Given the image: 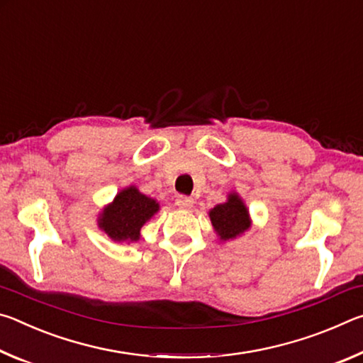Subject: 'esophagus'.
I'll return each mask as SVG.
<instances>
[{
	"label": "esophagus",
	"instance_id": "1",
	"mask_svg": "<svg viewBox=\"0 0 363 363\" xmlns=\"http://www.w3.org/2000/svg\"><path fill=\"white\" fill-rule=\"evenodd\" d=\"M176 205L181 208V210H189V208L194 206V199H190L187 195H179L176 199Z\"/></svg>",
	"mask_w": 363,
	"mask_h": 363
}]
</instances>
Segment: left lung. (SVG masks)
<instances>
[{"label":"left lung","instance_id":"1","mask_svg":"<svg viewBox=\"0 0 363 363\" xmlns=\"http://www.w3.org/2000/svg\"><path fill=\"white\" fill-rule=\"evenodd\" d=\"M213 230L220 243L235 240L251 229V216L247 205L238 192L230 190L227 200L208 211Z\"/></svg>","mask_w":363,"mask_h":363}]
</instances>
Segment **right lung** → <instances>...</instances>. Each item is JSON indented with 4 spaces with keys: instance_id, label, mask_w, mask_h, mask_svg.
<instances>
[{
    "instance_id": "obj_1",
    "label": "right lung",
    "mask_w": 363,
    "mask_h": 363,
    "mask_svg": "<svg viewBox=\"0 0 363 363\" xmlns=\"http://www.w3.org/2000/svg\"><path fill=\"white\" fill-rule=\"evenodd\" d=\"M160 211V203L136 186L121 189L97 216V227L113 242H139L140 229Z\"/></svg>"
}]
</instances>
